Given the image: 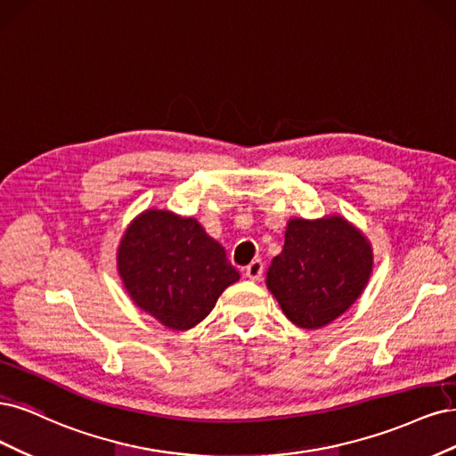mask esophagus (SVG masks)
<instances>
[{
    "label": "esophagus",
    "instance_id": "34e87169",
    "mask_svg": "<svg viewBox=\"0 0 456 456\" xmlns=\"http://www.w3.org/2000/svg\"><path fill=\"white\" fill-rule=\"evenodd\" d=\"M246 276L252 278V281H259L261 274H263V261L261 259H254L249 265L246 267Z\"/></svg>",
    "mask_w": 456,
    "mask_h": 456
}]
</instances>
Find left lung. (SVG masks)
Masks as SVG:
<instances>
[{"label":"left lung","mask_w":456,"mask_h":456,"mask_svg":"<svg viewBox=\"0 0 456 456\" xmlns=\"http://www.w3.org/2000/svg\"><path fill=\"white\" fill-rule=\"evenodd\" d=\"M371 246L346 219H291L267 288L284 314L305 330L324 328L354 303L370 281Z\"/></svg>","instance_id":"8db88e82"}]
</instances>
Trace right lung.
<instances>
[{
	"instance_id": "right-lung-1",
	"label": "right lung",
	"mask_w": 456,
	"mask_h": 456,
	"mask_svg": "<svg viewBox=\"0 0 456 456\" xmlns=\"http://www.w3.org/2000/svg\"><path fill=\"white\" fill-rule=\"evenodd\" d=\"M117 265L132 301L178 331L207 318L222 291L240 278L197 219L167 210H148L132 222Z\"/></svg>"
}]
</instances>
